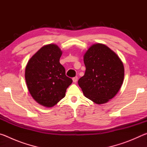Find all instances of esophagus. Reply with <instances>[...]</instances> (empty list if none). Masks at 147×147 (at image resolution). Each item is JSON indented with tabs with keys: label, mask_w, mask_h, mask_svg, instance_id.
<instances>
[{
	"label": "esophagus",
	"mask_w": 147,
	"mask_h": 147,
	"mask_svg": "<svg viewBox=\"0 0 147 147\" xmlns=\"http://www.w3.org/2000/svg\"><path fill=\"white\" fill-rule=\"evenodd\" d=\"M77 80H78V77L77 76H75V77H74V78H73V81L74 83H76Z\"/></svg>",
	"instance_id": "esophagus-1"
}]
</instances>
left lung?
<instances>
[{"mask_svg":"<svg viewBox=\"0 0 147 147\" xmlns=\"http://www.w3.org/2000/svg\"><path fill=\"white\" fill-rule=\"evenodd\" d=\"M84 62L86 72L78 83L84 96L97 104L107 103L123 85V61L108 47L95 43L84 54Z\"/></svg>","mask_w":147,"mask_h":147,"instance_id":"obj_1","label":"left lung"}]
</instances>
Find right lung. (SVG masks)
Segmentation results:
<instances>
[{
	"label": "right lung",
	"instance_id": "obj_1",
	"mask_svg": "<svg viewBox=\"0 0 147 147\" xmlns=\"http://www.w3.org/2000/svg\"><path fill=\"white\" fill-rule=\"evenodd\" d=\"M61 54L58 45H46L31 57L25 68L30 93L37 102L47 108L53 107L64 98L67 89L73 82L59 63Z\"/></svg>",
	"mask_w": 147,
	"mask_h": 147
}]
</instances>
